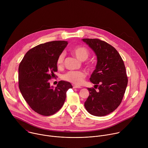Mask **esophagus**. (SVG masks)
I'll list each match as a JSON object with an SVG mask.
<instances>
[{
    "label": "esophagus",
    "mask_w": 148,
    "mask_h": 148,
    "mask_svg": "<svg viewBox=\"0 0 148 148\" xmlns=\"http://www.w3.org/2000/svg\"><path fill=\"white\" fill-rule=\"evenodd\" d=\"M73 88H81L80 86H78L76 85H73Z\"/></svg>",
    "instance_id": "1"
}]
</instances>
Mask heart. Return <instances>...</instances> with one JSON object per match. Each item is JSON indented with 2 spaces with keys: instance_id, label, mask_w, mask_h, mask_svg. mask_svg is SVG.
Returning a JSON list of instances; mask_svg holds the SVG:
<instances>
[{
  "instance_id": "obj_1",
  "label": "heart",
  "mask_w": 148,
  "mask_h": 148,
  "mask_svg": "<svg viewBox=\"0 0 148 148\" xmlns=\"http://www.w3.org/2000/svg\"><path fill=\"white\" fill-rule=\"evenodd\" d=\"M73 54L81 61L86 60L89 56L88 50L84 47L78 46L74 47L72 50ZM64 58V54L61 53L57 60V66L58 67L61 66L62 64ZM86 77V74L84 72L81 71H71L67 72L62 76L64 80L70 82L75 85H81L84 81V78Z\"/></svg>"
}]
</instances>
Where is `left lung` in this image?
Segmentation results:
<instances>
[{"label":"left lung","instance_id":"8db88e82","mask_svg":"<svg viewBox=\"0 0 148 148\" xmlns=\"http://www.w3.org/2000/svg\"><path fill=\"white\" fill-rule=\"evenodd\" d=\"M95 53L97 63L90 78L98 87L88 88L90 95L84 103L87 111L96 116H103L114 111L122 100L128 84L123 61L117 50L103 41L83 38Z\"/></svg>","mask_w":148,"mask_h":148}]
</instances>
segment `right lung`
I'll use <instances>...</instances> for the list:
<instances>
[{
  "label": "right lung",
  "instance_id": "add662e5",
  "mask_svg": "<svg viewBox=\"0 0 148 148\" xmlns=\"http://www.w3.org/2000/svg\"><path fill=\"white\" fill-rule=\"evenodd\" d=\"M68 45L67 41H53L29 50L18 67V87L25 101L36 112L50 116L64 104L70 82L60 81L50 86V79L57 71V60Z\"/></svg>",
  "mask_w": 148,
  "mask_h": 148
}]
</instances>
